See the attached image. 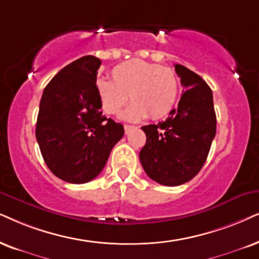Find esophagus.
Wrapping results in <instances>:
<instances>
[{"instance_id":"1","label":"esophagus","mask_w":259,"mask_h":259,"mask_svg":"<svg viewBox=\"0 0 259 259\" xmlns=\"http://www.w3.org/2000/svg\"><path fill=\"white\" fill-rule=\"evenodd\" d=\"M134 127H135V126L127 125V124H125V125H124V132H125V134H129L134 129Z\"/></svg>"}]
</instances>
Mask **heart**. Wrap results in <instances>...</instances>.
<instances>
[{
  "instance_id": "1",
  "label": "heart",
  "mask_w": 259,
  "mask_h": 259,
  "mask_svg": "<svg viewBox=\"0 0 259 259\" xmlns=\"http://www.w3.org/2000/svg\"><path fill=\"white\" fill-rule=\"evenodd\" d=\"M112 80L97 81L101 109L117 114L134 101L122 118L126 120L160 119L171 113L179 94V78L172 68L142 60H130L113 68Z\"/></svg>"
}]
</instances>
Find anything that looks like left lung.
<instances>
[{"label": "left lung", "mask_w": 259, "mask_h": 259, "mask_svg": "<svg viewBox=\"0 0 259 259\" xmlns=\"http://www.w3.org/2000/svg\"><path fill=\"white\" fill-rule=\"evenodd\" d=\"M175 68L185 92L163 122L142 126L147 141L140 152L147 176L166 186L184 184L201 171L217 134L210 87L184 65Z\"/></svg>", "instance_id": "8db88e82"}]
</instances>
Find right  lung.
I'll use <instances>...</instances> for the list:
<instances>
[{
  "label": "right lung",
  "instance_id": "1",
  "mask_svg": "<svg viewBox=\"0 0 259 259\" xmlns=\"http://www.w3.org/2000/svg\"><path fill=\"white\" fill-rule=\"evenodd\" d=\"M99 58L71 62L44 88L35 126L49 169L71 184L91 182L103 171L124 126L101 112L97 93Z\"/></svg>",
  "mask_w": 259,
  "mask_h": 259
}]
</instances>
